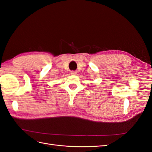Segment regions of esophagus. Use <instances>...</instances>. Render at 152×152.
Returning a JSON list of instances; mask_svg holds the SVG:
<instances>
[{
	"instance_id": "esophagus-1",
	"label": "esophagus",
	"mask_w": 152,
	"mask_h": 152,
	"mask_svg": "<svg viewBox=\"0 0 152 152\" xmlns=\"http://www.w3.org/2000/svg\"><path fill=\"white\" fill-rule=\"evenodd\" d=\"M70 73H71L72 75H76L77 74V72H75V71H72Z\"/></svg>"
}]
</instances>
